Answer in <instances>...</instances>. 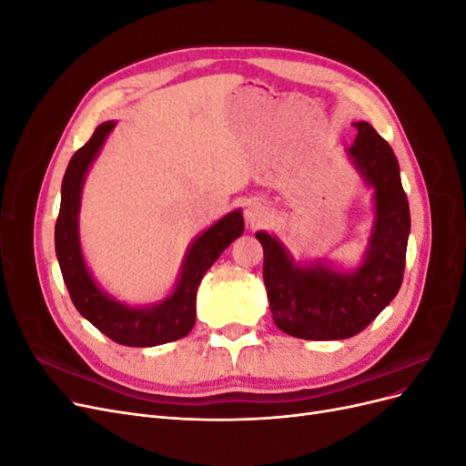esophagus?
I'll use <instances>...</instances> for the list:
<instances>
[{"label":"esophagus","mask_w":466,"mask_h":466,"mask_svg":"<svg viewBox=\"0 0 466 466\" xmlns=\"http://www.w3.org/2000/svg\"><path fill=\"white\" fill-rule=\"evenodd\" d=\"M268 216H270L268 206L258 200H252L245 206V219L250 228H260V225H264V221H268Z\"/></svg>","instance_id":"esophagus-1"}]
</instances>
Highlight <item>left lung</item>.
Segmentation results:
<instances>
[{
  "instance_id": "1",
  "label": "left lung",
  "mask_w": 466,
  "mask_h": 466,
  "mask_svg": "<svg viewBox=\"0 0 466 466\" xmlns=\"http://www.w3.org/2000/svg\"><path fill=\"white\" fill-rule=\"evenodd\" d=\"M358 137L350 157L375 188V228L365 262L354 274L315 264L298 268L278 238L264 231L262 276L270 311L279 330L303 340H344L360 334L399 293L410 208L392 147L371 124L356 122Z\"/></svg>"
}]
</instances>
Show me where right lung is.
<instances>
[{"label": "right lung", "instance_id": "right-lung-1", "mask_svg": "<svg viewBox=\"0 0 466 466\" xmlns=\"http://www.w3.org/2000/svg\"><path fill=\"white\" fill-rule=\"evenodd\" d=\"M112 128H115V122L98 126L89 142L74 153L66 168L60 214L56 219L54 231L56 257H58L69 298L93 327L116 344L134 348L159 346L178 340L192 330L196 320V289H198L208 268L218 260L221 252L237 237H241L245 221L241 211H231L196 238L187 255L177 289L163 303L151 309H130L110 299L96 288L86 262H83L77 235V214L83 178H86L91 161Z\"/></svg>", "mask_w": 466, "mask_h": 466}]
</instances>
